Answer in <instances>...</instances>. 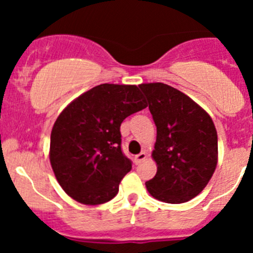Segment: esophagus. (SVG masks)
<instances>
[{
  "label": "esophagus",
  "mask_w": 253,
  "mask_h": 253,
  "mask_svg": "<svg viewBox=\"0 0 253 253\" xmlns=\"http://www.w3.org/2000/svg\"><path fill=\"white\" fill-rule=\"evenodd\" d=\"M147 160V153L146 152H142V153L137 154L135 157H134V162L137 163V165H139V163H142L143 161Z\"/></svg>",
  "instance_id": "34e87169"
}]
</instances>
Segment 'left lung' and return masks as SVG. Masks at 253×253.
I'll return each mask as SVG.
<instances>
[{"label":"left lung","instance_id":"1","mask_svg":"<svg viewBox=\"0 0 253 253\" xmlns=\"http://www.w3.org/2000/svg\"><path fill=\"white\" fill-rule=\"evenodd\" d=\"M157 126L152 158L157 173L148 193L169 204L186 203L202 193L218 163V135L209 114L166 84H142Z\"/></svg>","mask_w":253,"mask_h":253}]
</instances>
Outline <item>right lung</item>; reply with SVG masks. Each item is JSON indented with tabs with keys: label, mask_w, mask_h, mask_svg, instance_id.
<instances>
[{
	"label": "right lung",
	"mask_w": 253,
	"mask_h": 253,
	"mask_svg": "<svg viewBox=\"0 0 253 253\" xmlns=\"http://www.w3.org/2000/svg\"><path fill=\"white\" fill-rule=\"evenodd\" d=\"M146 107L139 87L114 84L93 87L64 107L51 129L49 160L67 195L99 205L118 194L131 169L120 147V125Z\"/></svg>",
	"instance_id": "add662e5"
}]
</instances>
